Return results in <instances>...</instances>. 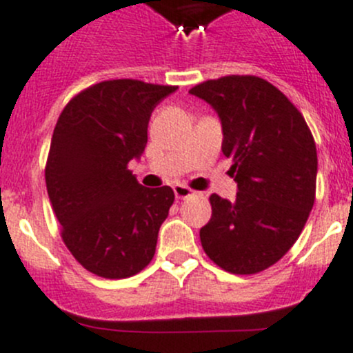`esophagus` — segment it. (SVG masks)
Returning <instances> with one entry per match:
<instances>
[{
  "label": "esophagus",
  "instance_id": "esophagus-1",
  "mask_svg": "<svg viewBox=\"0 0 353 353\" xmlns=\"http://www.w3.org/2000/svg\"><path fill=\"white\" fill-rule=\"evenodd\" d=\"M174 195H176V199L184 200L188 199V196L196 195V192H193L192 188L184 186V184H176V186H174Z\"/></svg>",
  "mask_w": 353,
  "mask_h": 353
}]
</instances>
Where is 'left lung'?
I'll return each instance as SVG.
<instances>
[{"label":"left lung","instance_id":"8db88e82","mask_svg":"<svg viewBox=\"0 0 353 353\" xmlns=\"http://www.w3.org/2000/svg\"><path fill=\"white\" fill-rule=\"evenodd\" d=\"M190 94L216 110L223 154L239 193L210 195L212 217L200 230L205 254L225 272L252 275L294 245L315 202L317 148L298 108L270 81L251 74L207 80Z\"/></svg>","mask_w":353,"mask_h":353}]
</instances>
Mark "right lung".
<instances>
[{
    "instance_id": "obj_1",
    "label": "right lung",
    "mask_w": 353,
    "mask_h": 353,
    "mask_svg": "<svg viewBox=\"0 0 353 353\" xmlns=\"http://www.w3.org/2000/svg\"><path fill=\"white\" fill-rule=\"evenodd\" d=\"M176 88L101 81L74 95L59 117L45 167L48 199L65 247L94 275L127 279L153 259L174 192L144 188L128 163L146 148L154 106Z\"/></svg>"
}]
</instances>
